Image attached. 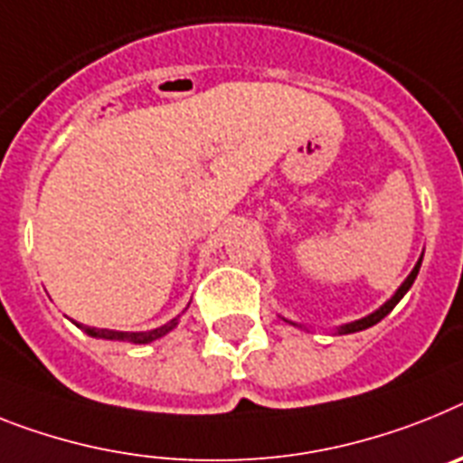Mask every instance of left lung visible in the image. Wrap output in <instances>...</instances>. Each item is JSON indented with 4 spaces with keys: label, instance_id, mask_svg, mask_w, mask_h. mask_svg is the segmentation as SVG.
<instances>
[{
    "label": "left lung",
    "instance_id": "8db88e82",
    "mask_svg": "<svg viewBox=\"0 0 463 463\" xmlns=\"http://www.w3.org/2000/svg\"><path fill=\"white\" fill-rule=\"evenodd\" d=\"M421 261H423V254L419 256L417 266L411 268V273L407 275L405 282H402V285H400L398 289H395V294H393V297H391V298H388L386 304L379 306V308H376L374 313H370V316H364V317H360V320H353V322H345V325H341V327H336V334L363 332V329L372 327V325H376V322H382L383 317H386L388 313H391V310L395 308V306H398L400 298L405 297L407 291H410V287L414 285V279H417V275H419V268H421ZM282 320H285V317H282ZM285 322H289V325H294V327H301V325H297V322H291V320H285Z\"/></svg>",
    "mask_w": 463,
    "mask_h": 463
}]
</instances>
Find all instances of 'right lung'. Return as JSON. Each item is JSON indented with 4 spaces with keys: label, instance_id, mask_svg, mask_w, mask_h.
<instances>
[{
    "label": "right lung",
    "instance_id": "obj_1",
    "mask_svg": "<svg viewBox=\"0 0 463 463\" xmlns=\"http://www.w3.org/2000/svg\"><path fill=\"white\" fill-rule=\"evenodd\" d=\"M178 320H181V316H176L174 320H169L166 325H162V327H155V329H147V332H118V329H99V327H84V325H80V322H75L77 327H81L84 332L89 334V336H93V339H108V341H129V344H150V341H157L162 339V336H166V334L172 332L174 327L178 325Z\"/></svg>",
    "mask_w": 463,
    "mask_h": 463
}]
</instances>
